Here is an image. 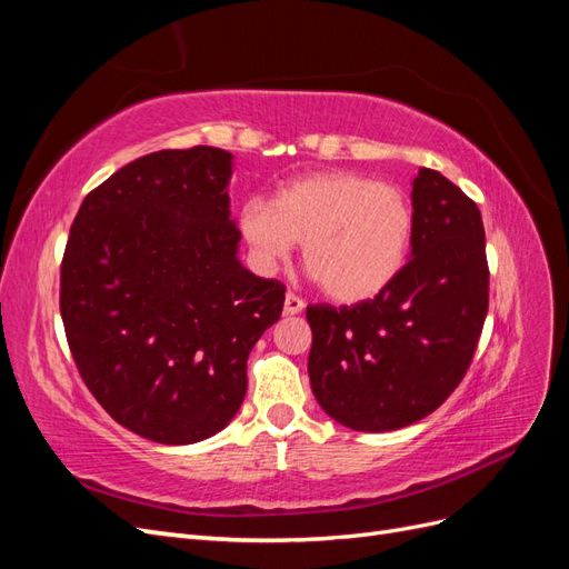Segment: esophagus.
I'll return each mask as SVG.
<instances>
[{"mask_svg": "<svg viewBox=\"0 0 569 569\" xmlns=\"http://www.w3.org/2000/svg\"><path fill=\"white\" fill-rule=\"evenodd\" d=\"M303 306H306V301H303L301 297H297L295 291H287V297H284V313H287V316L301 313Z\"/></svg>", "mask_w": 569, "mask_h": 569, "instance_id": "esophagus-1", "label": "esophagus"}]
</instances>
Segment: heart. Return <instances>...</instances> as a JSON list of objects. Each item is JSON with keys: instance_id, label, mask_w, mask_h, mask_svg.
Instances as JSON below:
<instances>
[{"instance_id": "b5f03b06", "label": "heart", "mask_w": 569, "mask_h": 569, "mask_svg": "<svg viewBox=\"0 0 569 569\" xmlns=\"http://www.w3.org/2000/svg\"><path fill=\"white\" fill-rule=\"evenodd\" d=\"M239 228L266 268L303 242V261L325 295L358 303L385 291L406 266L412 209L401 189L330 170L287 182L270 203L249 199Z\"/></svg>"}]
</instances>
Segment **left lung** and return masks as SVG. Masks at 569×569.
<instances>
[{"label":"left lung","instance_id":"obj_1","mask_svg":"<svg viewBox=\"0 0 569 569\" xmlns=\"http://www.w3.org/2000/svg\"><path fill=\"white\" fill-rule=\"evenodd\" d=\"M410 247V261L375 299L306 308L316 399L356 432H391L435 412L468 372L485 327L481 213L432 168L412 180Z\"/></svg>","mask_w":569,"mask_h":569}]
</instances>
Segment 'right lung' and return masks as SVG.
<instances>
[{
	"mask_svg": "<svg viewBox=\"0 0 569 569\" xmlns=\"http://www.w3.org/2000/svg\"><path fill=\"white\" fill-rule=\"evenodd\" d=\"M232 153L163 149L123 166L80 203L61 261V318L82 382L130 432L194 443L247 393L253 343L284 284L237 261Z\"/></svg>",
	"mask_w": 569,
	"mask_h": 569,
	"instance_id": "add662e5",
	"label": "right lung"
}]
</instances>
